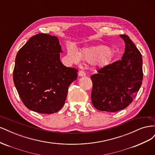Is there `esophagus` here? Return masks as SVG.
I'll return each mask as SVG.
<instances>
[{
    "label": "esophagus",
    "instance_id": "1",
    "mask_svg": "<svg viewBox=\"0 0 155 155\" xmlns=\"http://www.w3.org/2000/svg\"><path fill=\"white\" fill-rule=\"evenodd\" d=\"M79 76H81V77H83V76H86V73L83 71V70H80V71L78 73Z\"/></svg>",
    "mask_w": 155,
    "mask_h": 155
}]
</instances>
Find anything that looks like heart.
<instances>
[{
  "label": "heart",
  "instance_id": "obj_1",
  "mask_svg": "<svg viewBox=\"0 0 155 155\" xmlns=\"http://www.w3.org/2000/svg\"><path fill=\"white\" fill-rule=\"evenodd\" d=\"M69 59L76 64H79L81 59L88 63H96L99 67H105L109 63L112 58L111 50L104 45H99L83 49L80 53L74 48L67 50Z\"/></svg>",
  "mask_w": 155,
  "mask_h": 155
}]
</instances>
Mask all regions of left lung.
<instances>
[{
    "label": "left lung",
    "instance_id": "1",
    "mask_svg": "<svg viewBox=\"0 0 155 155\" xmlns=\"http://www.w3.org/2000/svg\"><path fill=\"white\" fill-rule=\"evenodd\" d=\"M125 43L121 59L97 70L91 76V100L96 109L114 112L132 103L142 85V58L127 35H120Z\"/></svg>",
    "mask_w": 155,
    "mask_h": 155
}]
</instances>
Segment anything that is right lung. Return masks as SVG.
I'll return each mask as SVG.
<instances>
[{"instance_id": "right-lung-1", "label": "right lung", "mask_w": 155, "mask_h": 155, "mask_svg": "<svg viewBox=\"0 0 155 155\" xmlns=\"http://www.w3.org/2000/svg\"><path fill=\"white\" fill-rule=\"evenodd\" d=\"M62 52L56 36L38 34L18 50L13 82L28 109L42 114L58 112L64 104L69 85L78 70L61 62Z\"/></svg>"}]
</instances>
